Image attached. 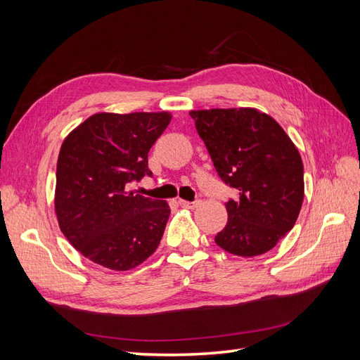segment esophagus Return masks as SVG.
<instances>
[{
  "label": "esophagus",
  "mask_w": 360,
  "mask_h": 360,
  "mask_svg": "<svg viewBox=\"0 0 360 360\" xmlns=\"http://www.w3.org/2000/svg\"><path fill=\"white\" fill-rule=\"evenodd\" d=\"M179 204H180L181 207H184V209H191V210H193L195 207H198V205H200V201H184V200H180V201H179Z\"/></svg>",
  "instance_id": "34e87169"
}]
</instances>
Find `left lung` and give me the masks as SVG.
Listing matches in <instances>:
<instances>
[{
    "label": "left lung",
    "instance_id": "1",
    "mask_svg": "<svg viewBox=\"0 0 360 360\" xmlns=\"http://www.w3.org/2000/svg\"><path fill=\"white\" fill-rule=\"evenodd\" d=\"M217 176L237 197L225 202L228 222L214 242L238 257L275 248L297 221L303 163L288 135L252 108L192 111Z\"/></svg>",
    "mask_w": 360,
    "mask_h": 360
}]
</instances>
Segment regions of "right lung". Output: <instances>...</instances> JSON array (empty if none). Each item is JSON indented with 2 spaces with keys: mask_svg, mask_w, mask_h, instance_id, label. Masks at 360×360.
I'll list each match as a JSON object with an SVG mask.
<instances>
[{
  "mask_svg": "<svg viewBox=\"0 0 360 360\" xmlns=\"http://www.w3.org/2000/svg\"><path fill=\"white\" fill-rule=\"evenodd\" d=\"M169 122L168 112H102L64 139L57 162V219L73 248L93 263L129 270L159 246L169 205L129 186L151 177L148 151Z\"/></svg>",
  "mask_w": 360,
  "mask_h": 360,
  "instance_id": "1",
  "label": "right lung"
}]
</instances>
